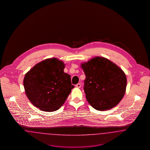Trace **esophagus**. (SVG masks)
<instances>
[{
    "mask_svg": "<svg viewBox=\"0 0 150 150\" xmlns=\"http://www.w3.org/2000/svg\"><path fill=\"white\" fill-rule=\"evenodd\" d=\"M76 86L77 88H80L81 87V84H80V83H78V84H77L76 85Z\"/></svg>",
    "mask_w": 150,
    "mask_h": 150,
    "instance_id": "34e87169",
    "label": "esophagus"
}]
</instances>
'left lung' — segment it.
Here are the masks:
<instances>
[{"mask_svg":"<svg viewBox=\"0 0 150 150\" xmlns=\"http://www.w3.org/2000/svg\"><path fill=\"white\" fill-rule=\"evenodd\" d=\"M80 66L86 76L84 89L88 103L98 111L116 106L126 91L127 80L122 70L110 60L99 56Z\"/></svg>","mask_w":150,"mask_h":150,"instance_id":"8db88e82","label":"left lung"}]
</instances>
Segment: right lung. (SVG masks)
I'll list each match as a JSON object with an SVG mask.
<instances>
[{"label": "right lung", "instance_id": "obj_1", "mask_svg": "<svg viewBox=\"0 0 150 150\" xmlns=\"http://www.w3.org/2000/svg\"><path fill=\"white\" fill-rule=\"evenodd\" d=\"M64 67L61 60L48 58L36 64L25 74V92L34 106L52 112L64 103L74 88L71 76L64 71Z\"/></svg>", "mask_w": 150, "mask_h": 150}]
</instances>
